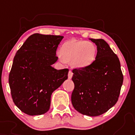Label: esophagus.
Wrapping results in <instances>:
<instances>
[{
	"label": "esophagus",
	"mask_w": 135,
	"mask_h": 135,
	"mask_svg": "<svg viewBox=\"0 0 135 135\" xmlns=\"http://www.w3.org/2000/svg\"><path fill=\"white\" fill-rule=\"evenodd\" d=\"M72 76H73V72H72L71 70H69V74H68V77H69V79H71L72 78Z\"/></svg>",
	"instance_id": "obj_1"
}]
</instances>
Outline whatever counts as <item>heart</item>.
Wrapping results in <instances>:
<instances>
[{
	"label": "heart",
	"instance_id": "b5f03b06",
	"mask_svg": "<svg viewBox=\"0 0 135 135\" xmlns=\"http://www.w3.org/2000/svg\"><path fill=\"white\" fill-rule=\"evenodd\" d=\"M97 54V47L92 42L71 40L61 47L59 57L66 61H73L75 67H85L93 62Z\"/></svg>",
	"mask_w": 135,
	"mask_h": 135
}]
</instances>
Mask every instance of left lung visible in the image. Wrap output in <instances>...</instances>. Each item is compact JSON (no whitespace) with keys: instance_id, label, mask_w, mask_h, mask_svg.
Wrapping results in <instances>:
<instances>
[{"instance_id":"left-lung-1","label":"left lung","mask_w":135,"mask_h":135,"mask_svg":"<svg viewBox=\"0 0 135 135\" xmlns=\"http://www.w3.org/2000/svg\"><path fill=\"white\" fill-rule=\"evenodd\" d=\"M96 44L95 60L88 66L73 69L74 89L71 102L83 115L97 116L118 102L123 82L119 59L102 39H90Z\"/></svg>"}]
</instances>
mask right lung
Wrapping results in <instances>:
<instances>
[{"label": "right lung", "instance_id": "obj_1", "mask_svg": "<svg viewBox=\"0 0 135 135\" xmlns=\"http://www.w3.org/2000/svg\"><path fill=\"white\" fill-rule=\"evenodd\" d=\"M61 36L34 33L16 53L9 74L15 104L29 115H42L50 109L51 95L68 78V69L57 70V47Z\"/></svg>", "mask_w": 135, "mask_h": 135}]
</instances>
